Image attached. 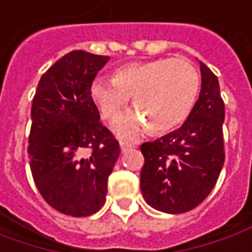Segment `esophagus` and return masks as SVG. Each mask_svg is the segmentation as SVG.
Listing matches in <instances>:
<instances>
[{
  "label": "esophagus",
  "instance_id": "34e87169",
  "mask_svg": "<svg viewBox=\"0 0 252 252\" xmlns=\"http://www.w3.org/2000/svg\"><path fill=\"white\" fill-rule=\"evenodd\" d=\"M136 143H131V142H126V140H121L120 142V148H121V152H126L128 149L135 148Z\"/></svg>",
  "mask_w": 252,
  "mask_h": 252
}]
</instances>
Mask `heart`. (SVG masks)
<instances>
[{
	"label": "heart",
	"mask_w": 252,
	"mask_h": 252,
	"mask_svg": "<svg viewBox=\"0 0 252 252\" xmlns=\"http://www.w3.org/2000/svg\"><path fill=\"white\" fill-rule=\"evenodd\" d=\"M200 77L190 62L165 58L124 64L113 78L96 77L91 96L109 121L117 119L133 96L138 110L116 123L119 135L133 138L149 126L152 132L162 133L181 126L196 103Z\"/></svg>",
	"instance_id": "heart-1"
}]
</instances>
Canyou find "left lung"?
<instances>
[{
	"label": "left lung",
	"instance_id": "1",
	"mask_svg": "<svg viewBox=\"0 0 252 252\" xmlns=\"http://www.w3.org/2000/svg\"><path fill=\"white\" fill-rule=\"evenodd\" d=\"M200 70V96L184 126L140 146L145 157L140 190L158 211L182 214L196 208L211 193L225 162L220 83L203 62Z\"/></svg>",
	"mask_w": 252,
	"mask_h": 252
}]
</instances>
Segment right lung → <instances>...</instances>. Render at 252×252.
<instances>
[{"label":"right lung","instance_id":"obj_1","mask_svg":"<svg viewBox=\"0 0 252 252\" xmlns=\"http://www.w3.org/2000/svg\"><path fill=\"white\" fill-rule=\"evenodd\" d=\"M109 56L73 51L41 77L32 104V179L56 211L88 217L102 208L120 143L100 123L91 85Z\"/></svg>","mask_w":252,"mask_h":252}]
</instances>
